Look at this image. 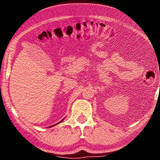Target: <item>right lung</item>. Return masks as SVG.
I'll return each mask as SVG.
<instances>
[{"label":"right lung","mask_w":160,"mask_h":160,"mask_svg":"<svg viewBox=\"0 0 160 160\" xmlns=\"http://www.w3.org/2000/svg\"><path fill=\"white\" fill-rule=\"evenodd\" d=\"M64 119V118H63ZM63 120H61V121H60V122H58V123H61V122H62V121H63ZM58 123H56V124H54V125H53V126H49V128H51V127H53V126H56V125H57V124Z\"/></svg>","instance_id":"add662e5"}]
</instances>
